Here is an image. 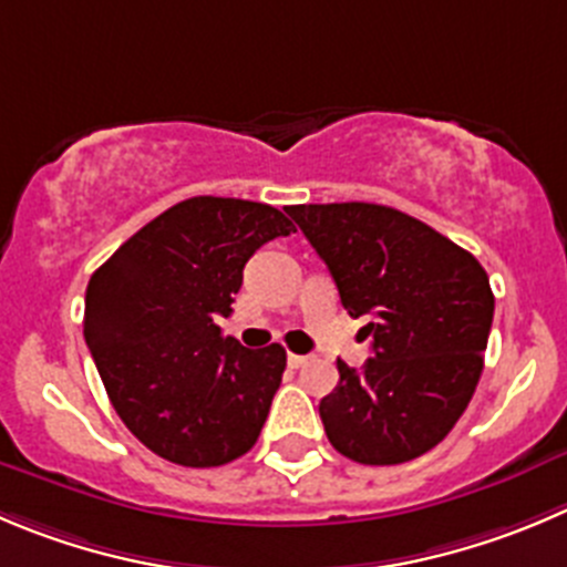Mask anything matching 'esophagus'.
Wrapping results in <instances>:
<instances>
[{
	"label": "esophagus",
	"mask_w": 567,
	"mask_h": 567,
	"mask_svg": "<svg viewBox=\"0 0 567 567\" xmlns=\"http://www.w3.org/2000/svg\"><path fill=\"white\" fill-rule=\"evenodd\" d=\"M287 361H289V368H295V370H298V368H303L306 361H309V355H300V353H289V355H287Z\"/></svg>",
	"instance_id": "1"
}]
</instances>
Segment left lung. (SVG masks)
Masks as SVG:
<instances>
[{"label":"left lung","instance_id":"left-lung-1","mask_svg":"<svg viewBox=\"0 0 567 567\" xmlns=\"http://www.w3.org/2000/svg\"><path fill=\"white\" fill-rule=\"evenodd\" d=\"M350 317H370L364 368L342 359L320 401L333 449L401 465L445 440L476 392L495 298L482 264L420 219L375 203L292 206Z\"/></svg>","mask_w":567,"mask_h":567}]
</instances>
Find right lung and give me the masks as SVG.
Listing matches in <instances>:
<instances>
[{
	"label": "right lung",
	"instance_id": "add662e5",
	"mask_svg": "<svg viewBox=\"0 0 567 567\" xmlns=\"http://www.w3.org/2000/svg\"><path fill=\"white\" fill-rule=\"evenodd\" d=\"M295 225L267 203L192 197L89 280L83 333L122 423L161 460L217 467L256 445L287 350L223 337L247 258Z\"/></svg>",
	"mask_w": 567,
	"mask_h": 567
}]
</instances>
